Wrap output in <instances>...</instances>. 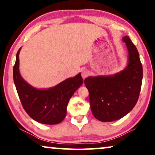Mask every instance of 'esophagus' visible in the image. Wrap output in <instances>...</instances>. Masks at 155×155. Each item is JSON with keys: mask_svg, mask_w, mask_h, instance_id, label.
Returning a JSON list of instances; mask_svg holds the SVG:
<instances>
[{"mask_svg": "<svg viewBox=\"0 0 155 155\" xmlns=\"http://www.w3.org/2000/svg\"><path fill=\"white\" fill-rule=\"evenodd\" d=\"M81 75H82V77L83 79H84L85 78H87V76L89 75V72L86 70H82L81 72Z\"/></svg>", "mask_w": 155, "mask_h": 155, "instance_id": "34e87169", "label": "esophagus"}]
</instances>
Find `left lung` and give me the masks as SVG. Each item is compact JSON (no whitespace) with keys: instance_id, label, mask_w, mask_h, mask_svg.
<instances>
[{"instance_id":"left-lung-1","label":"left lung","mask_w":155,"mask_h":155,"mask_svg":"<svg viewBox=\"0 0 155 155\" xmlns=\"http://www.w3.org/2000/svg\"><path fill=\"white\" fill-rule=\"evenodd\" d=\"M122 40L128 50V63L124 70L112 75L89 76L84 79L91 112L101 122H113L127 115L140 94L143 66L138 51L129 36H124Z\"/></svg>"}]
</instances>
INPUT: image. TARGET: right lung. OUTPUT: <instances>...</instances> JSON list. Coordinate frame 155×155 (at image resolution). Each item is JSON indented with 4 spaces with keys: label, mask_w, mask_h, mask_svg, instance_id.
<instances>
[{
    "label": "right lung",
    "mask_w": 155,
    "mask_h": 155,
    "mask_svg": "<svg viewBox=\"0 0 155 155\" xmlns=\"http://www.w3.org/2000/svg\"><path fill=\"white\" fill-rule=\"evenodd\" d=\"M13 68V79L19 99L26 113L33 120L44 124H57L66 115L68 101L82 84L81 73L68 78L54 87L37 89L23 79L19 73V51Z\"/></svg>",
    "instance_id": "obj_1"
}]
</instances>
